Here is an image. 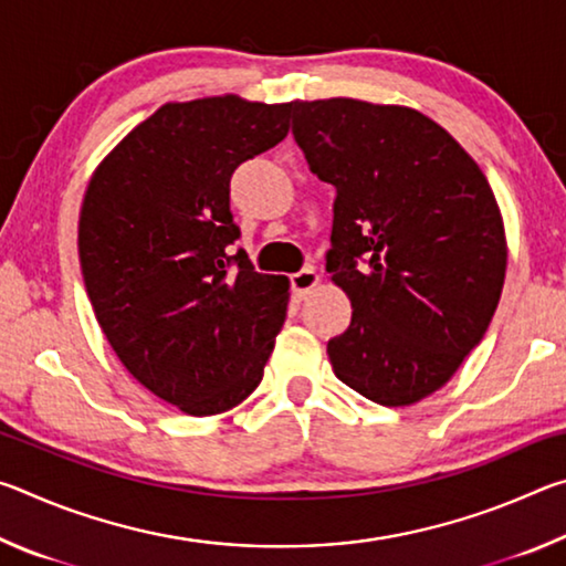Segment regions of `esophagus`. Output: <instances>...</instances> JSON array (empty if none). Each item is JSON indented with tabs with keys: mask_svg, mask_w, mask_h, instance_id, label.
Returning a JSON list of instances; mask_svg holds the SVG:
<instances>
[{
	"mask_svg": "<svg viewBox=\"0 0 566 566\" xmlns=\"http://www.w3.org/2000/svg\"><path fill=\"white\" fill-rule=\"evenodd\" d=\"M290 282H292V290H294V294L296 296H306L310 294L314 286L319 284V274L312 270V266H306V270H300V272H294L292 276H290Z\"/></svg>",
	"mask_w": 566,
	"mask_h": 566,
	"instance_id": "1",
	"label": "esophagus"
}]
</instances>
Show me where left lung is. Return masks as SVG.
<instances>
[{"label": "left lung", "instance_id": "obj_1", "mask_svg": "<svg viewBox=\"0 0 566 566\" xmlns=\"http://www.w3.org/2000/svg\"><path fill=\"white\" fill-rule=\"evenodd\" d=\"M310 169L337 189L329 280L352 322L334 375L377 405L444 387L500 304L506 237L484 171L424 114L352 97L290 102Z\"/></svg>", "mask_w": 566, "mask_h": 566}]
</instances>
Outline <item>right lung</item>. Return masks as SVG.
I'll use <instances>...</instances> for the list:
<instances>
[{
    "label": "right lung",
    "instance_id": "1",
    "mask_svg": "<svg viewBox=\"0 0 566 566\" xmlns=\"http://www.w3.org/2000/svg\"><path fill=\"white\" fill-rule=\"evenodd\" d=\"M286 132L290 104L167 102L84 191L76 247L94 317L129 375L185 415L252 395L284 324L290 280L229 252V179Z\"/></svg>",
    "mask_w": 566,
    "mask_h": 566
}]
</instances>
